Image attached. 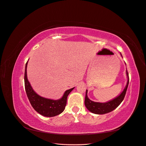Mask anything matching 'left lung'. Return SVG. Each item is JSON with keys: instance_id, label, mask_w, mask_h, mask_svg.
Segmentation results:
<instances>
[{"instance_id": "obj_1", "label": "left lung", "mask_w": 146, "mask_h": 146, "mask_svg": "<svg viewBox=\"0 0 146 146\" xmlns=\"http://www.w3.org/2000/svg\"><path fill=\"white\" fill-rule=\"evenodd\" d=\"M126 73H127V75L128 81H127V83L126 87L124 88V90L118 96H117L116 98L113 99V100L110 101H109L106 103L93 102L91 101L90 99H88L87 96V90L86 93V98H85V106L87 107V109L93 113L102 115V114H105V113H109L115 110L116 108L118 107L122 102V101H123L124 100L126 92H127V89L128 85H129V73H128L127 70L126 71Z\"/></svg>"}]
</instances>
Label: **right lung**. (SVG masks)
<instances>
[{
    "instance_id": "add662e5",
    "label": "right lung",
    "mask_w": 146,
    "mask_h": 146,
    "mask_svg": "<svg viewBox=\"0 0 146 146\" xmlns=\"http://www.w3.org/2000/svg\"><path fill=\"white\" fill-rule=\"evenodd\" d=\"M27 62L25 65L24 82L27 95L33 109L39 114L46 117H53L62 113L67 104V96L74 88L65 91L62 98L59 100H53L41 97L33 90L27 75Z\"/></svg>"
}]
</instances>
